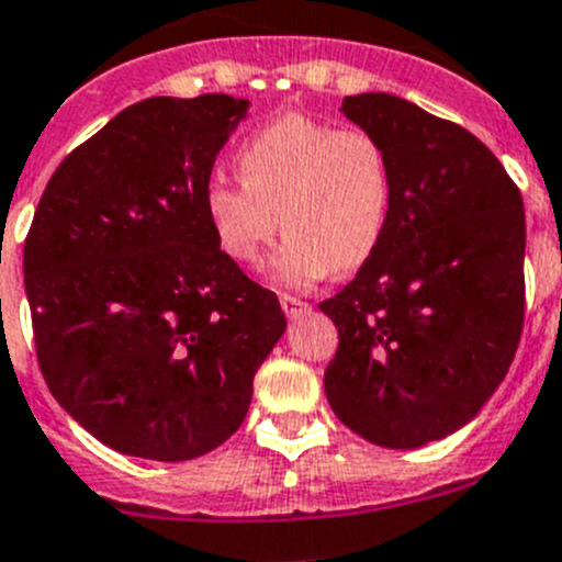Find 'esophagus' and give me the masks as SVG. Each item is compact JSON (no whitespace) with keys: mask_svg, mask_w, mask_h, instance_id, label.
Here are the masks:
<instances>
[{"mask_svg":"<svg viewBox=\"0 0 562 562\" xmlns=\"http://www.w3.org/2000/svg\"><path fill=\"white\" fill-rule=\"evenodd\" d=\"M280 304H282V310H285L288 318H299V315H304L310 310V304L302 302V299H296V296H282Z\"/></svg>","mask_w":562,"mask_h":562,"instance_id":"obj_1","label":"esophagus"}]
</instances>
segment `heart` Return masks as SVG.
Listing matches in <instances>:
<instances>
[{
  "label": "heart",
  "mask_w": 562,
  "mask_h": 562,
  "mask_svg": "<svg viewBox=\"0 0 562 562\" xmlns=\"http://www.w3.org/2000/svg\"><path fill=\"white\" fill-rule=\"evenodd\" d=\"M236 167L241 183L211 178L203 192L216 247L233 263H263L280 227L288 236L271 277L285 288H313L375 255L392 211V165L368 131L282 114L238 148Z\"/></svg>",
  "instance_id": "heart-1"
}]
</instances>
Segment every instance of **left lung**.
<instances>
[{
    "label": "left lung",
    "mask_w": 562,
    "mask_h": 562,
    "mask_svg": "<svg viewBox=\"0 0 562 562\" xmlns=\"http://www.w3.org/2000/svg\"><path fill=\"white\" fill-rule=\"evenodd\" d=\"M340 112L384 145L392 211L373 258L321 302L340 335L331 412L368 442L423 448L477 417L525 324V203L461 125L406 98L359 92Z\"/></svg>",
    "instance_id": "left-lung-1"
}]
</instances>
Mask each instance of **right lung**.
Listing matches in <instances>:
<instances>
[{
	"instance_id": "1",
	"label": "right lung",
	"mask_w": 562,
	"mask_h": 562,
	"mask_svg": "<svg viewBox=\"0 0 562 562\" xmlns=\"http://www.w3.org/2000/svg\"><path fill=\"white\" fill-rule=\"evenodd\" d=\"M249 101L145 98L65 156L24 244L37 362L117 453L189 461L238 431L285 331L271 291L216 247L203 192Z\"/></svg>"
}]
</instances>
